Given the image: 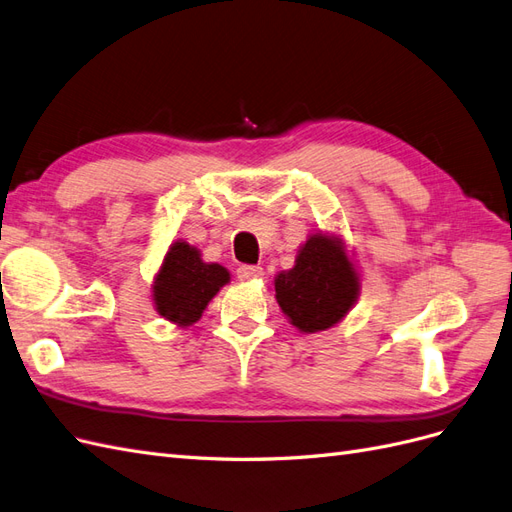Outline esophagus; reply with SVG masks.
Segmentation results:
<instances>
[{"label": "esophagus", "instance_id": "34e87169", "mask_svg": "<svg viewBox=\"0 0 512 512\" xmlns=\"http://www.w3.org/2000/svg\"><path fill=\"white\" fill-rule=\"evenodd\" d=\"M262 267H256V265H241L239 269H237V277L239 280H243V282H254V280H258V277H262Z\"/></svg>", "mask_w": 512, "mask_h": 512}]
</instances>
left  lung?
Segmentation results:
<instances>
[{
    "mask_svg": "<svg viewBox=\"0 0 512 512\" xmlns=\"http://www.w3.org/2000/svg\"><path fill=\"white\" fill-rule=\"evenodd\" d=\"M361 294V275L346 243L331 232H314L299 247L294 267L275 275V299L292 327L318 333L335 327Z\"/></svg>",
    "mask_w": 512,
    "mask_h": 512,
    "instance_id": "obj_1",
    "label": "left lung"
}]
</instances>
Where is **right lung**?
<instances>
[{"label": "right lung", "instance_id": "1", "mask_svg": "<svg viewBox=\"0 0 512 512\" xmlns=\"http://www.w3.org/2000/svg\"><path fill=\"white\" fill-rule=\"evenodd\" d=\"M230 282V273L218 262H205L188 241L170 243L153 277L151 299L156 312L177 327H192L209 301Z\"/></svg>", "mask_w": 512, "mask_h": 512}]
</instances>
